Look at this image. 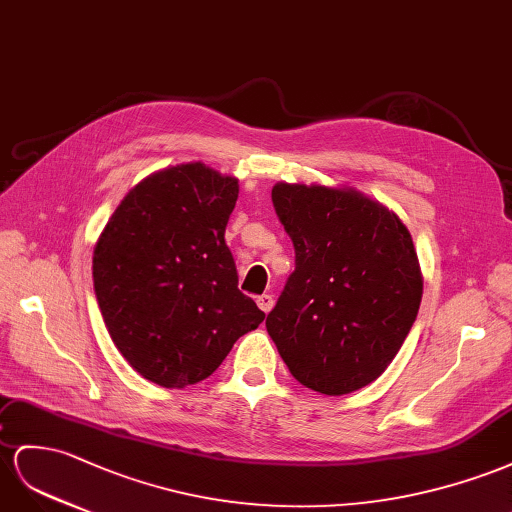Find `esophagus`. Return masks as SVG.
Here are the masks:
<instances>
[{
    "label": "esophagus",
    "mask_w": 512,
    "mask_h": 512,
    "mask_svg": "<svg viewBox=\"0 0 512 512\" xmlns=\"http://www.w3.org/2000/svg\"><path fill=\"white\" fill-rule=\"evenodd\" d=\"M257 307L264 311V313H268L272 307H274V298L270 296V294H261L259 298H257Z\"/></svg>",
    "instance_id": "1"
}]
</instances>
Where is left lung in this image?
<instances>
[{
    "mask_svg": "<svg viewBox=\"0 0 512 512\" xmlns=\"http://www.w3.org/2000/svg\"><path fill=\"white\" fill-rule=\"evenodd\" d=\"M296 270L266 329L300 385L344 396L381 376L422 303L424 277L400 216L350 186L272 188Z\"/></svg>",
    "mask_w": 512,
    "mask_h": 512,
    "instance_id": "obj_1",
    "label": "left lung"
}]
</instances>
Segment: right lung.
<instances>
[{
  "instance_id": "right-lung-1",
  "label": "right lung",
  "mask_w": 512,
  "mask_h": 512,
  "mask_svg": "<svg viewBox=\"0 0 512 512\" xmlns=\"http://www.w3.org/2000/svg\"><path fill=\"white\" fill-rule=\"evenodd\" d=\"M238 179L203 162L157 170L114 209L93 281L114 346L147 381L181 389L216 372L266 313L238 290L225 227Z\"/></svg>"
}]
</instances>
